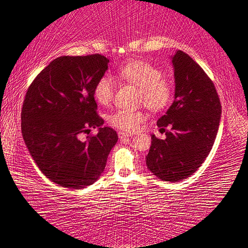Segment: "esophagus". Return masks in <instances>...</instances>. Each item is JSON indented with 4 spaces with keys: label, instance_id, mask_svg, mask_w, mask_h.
Here are the masks:
<instances>
[{
    "label": "esophagus",
    "instance_id": "obj_1",
    "mask_svg": "<svg viewBox=\"0 0 248 248\" xmlns=\"http://www.w3.org/2000/svg\"><path fill=\"white\" fill-rule=\"evenodd\" d=\"M118 137H119L120 140H124V139H127V138H132V134H129L127 132L120 131V132H118Z\"/></svg>",
    "mask_w": 248,
    "mask_h": 248
}]
</instances>
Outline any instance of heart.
<instances>
[{
  "label": "heart",
  "mask_w": 248,
  "mask_h": 248,
  "mask_svg": "<svg viewBox=\"0 0 248 248\" xmlns=\"http://www.w3.org/2000/svg\"><path fill=\"white\" fill-rule=\"evenodd\" d=\"M118 79L123 83L132 84L139 87V102L153 111H159L170 104L174 95V86L169 78L163 77L157 66L143 60L125 62L118 69ZM115 93L112 78L104 75L96 82L94 97L100 105L106 106L111 102ZM142 110L117 109L109 116L108 123L123 131H134L145 119Z\"/></svg>",
  "instance_id": "b5f03b06"
}]
</instances>
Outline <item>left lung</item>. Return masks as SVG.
I'll return each instance as SVG.
<instances>
[{
  "instance_id": "left-lung-1",
  "label": "left lung",
  "mask_w": 248,
  "mask_h": 248,
  "mask_svg": "<svg viewBox=\"0 0 248 248\" xmlns=\"http://www.w3.org/2000/svg\"><path fill=\"white\" fill-rule=\"evenodd\" d=\"M175 78L174 102L157 120L161 140L152 134L145 157L148 169L164 182L177 183L199 169L215 143L221 119V103L215 84L187 53L171 57ZM169 126L170 130L165 131Z\"/></svg>"
}]
</instances>
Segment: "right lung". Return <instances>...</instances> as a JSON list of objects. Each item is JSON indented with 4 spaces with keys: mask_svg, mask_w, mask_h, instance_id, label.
I'll list each match as a JSON object with an SVG mask.
<instances>
[{
    "mask_svg": "<svg viewBox=\"0 0 248 248\" xmlns=\"http://www.w3.org/2000/svg\"><path fill=\"white\" fill-rule=\"evenodd\" d=\"M102 54L54 59L33 79L22 109L25 144L43 174L65 188L81 189L103 174L118 141L96 112L94 87L108 70ZM97 127L98 134L81 140Z\"/></svg>",
    "mask_w": 248,
    "mask_h": 248,
    "instance_id": "add662e5",
    "label": "right lung"
}]
</instances>
